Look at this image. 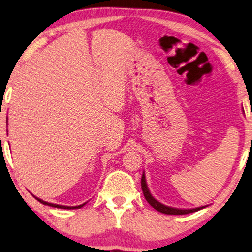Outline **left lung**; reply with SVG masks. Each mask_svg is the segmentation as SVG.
Returning <instances> with one entry per match:
<instances>
[{"label":"left lung","instance_id":"left-lung-1","mask_svg":"<svg viewBox=\"0 0 252 252\" xmlns=\"http://www.w3.org/2000/svg\"><path fill=\"white\" fill-rule=\"evenodd\" d=\"M141 185H142V191H143L144 198L147 199L149 205H150L152 208H155V209L157 211H159V213H162L166 215H187L189 213H194V211H198L200 209H202V208H205V207H199V208H193V209H177V208H171V207L162 205V203L157 201V200L151 195V193L148 189L147 181H145L144 173H143V175H142Z\"/></svg>","mask_w":252,"mask_h":252}]
</instances>
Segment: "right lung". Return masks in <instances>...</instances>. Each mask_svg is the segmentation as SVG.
Instances as JSON below:
<instances>
[{"label":"right lung","instance_id":"obj_1","mask_svg":"<svg viewBox=\"0 0 252 252\" xmlns=\"http://www.w3.org/2000/svg\"><path fill=\"white\" fill-rule=\"evenodd\" d=\"M36 198V196H35ZM36 200H38L39 202L41 203H43V205H45V206H50V207H54V208H60V209H79V208H82L83 206H85V203H83V205H81V206H75V207H68V206H61V205H54V203H49V202H45V201H43V200H41V199H38V198H36Z\"/></svg>","mask_w":252,"mask_h":252}]
</instances>
